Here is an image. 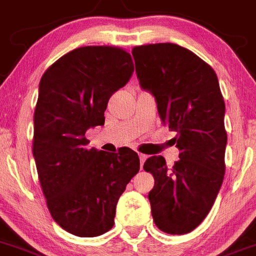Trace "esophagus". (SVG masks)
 I'll use <instances>...</instances> for the list:
<instances>
[{"mask_svg": "<svg viewBox=\"0 0 256 256\" xmlns=\"http://www.w3.org/2000/svg\"><path fill=\"white\" fill-rule=\"evenodd\" d=\"M139 158H140V166H142V164H144V162H145V160H146V158H148V156H145V154L140 153L139 154Z\"/></svg>", "mask_w": 256, "mask_h": 256, "instance_id": "1", "label": "esophagus"}]
</instances>
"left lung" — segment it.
I'll use <instances>...</instances> for the list:
<instances>
[{"label":"left lung","instance_id":"8db88e82","mask_svg":"<svg viewBox=\"0 0 256 256\" xmlns=\"http://www.w3.org/2000/svg\"><path fill=\"white\" fill-rule=\"evenodd\" d=\"M142 89L156 98L162 124L176 132L180 160L168 167L162 156L148 158L154 177L148 198L160 231L185 234L195 230L214 204L224 177V100L213 68L174 43L132 48Z\"/></svg>","mask_w":256,"mask_h":256}]
</instances>
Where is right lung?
<instances>
[{
    "instance_id": "1",
    "label": "right lung",
    "mask_w": 256,
    "mask_h": 256,
    "mask_svg": "<svg viewBox=\"0 0 256 256\" xmlns=\"http://www.w3.org/2000/svg\"><path fill=\"white\" fill-rule=\"evenodd\" d=\"M132 71L124 48L86 46L57 60L39 82L33 136L39 182L54 222L75 236L110 231L117 202L139 172L132 149L98 152L86 148L85 138L89 128L104 125L108 100Z\"/></svg>"
}]
</instances>
